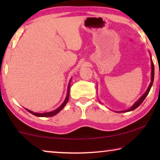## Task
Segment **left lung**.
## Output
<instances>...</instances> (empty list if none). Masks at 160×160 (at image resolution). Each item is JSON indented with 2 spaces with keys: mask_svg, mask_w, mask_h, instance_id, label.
<instances>
[{
  "mask_svg": "<svg viewBox=\"0 0 160 160\" xmlns=\"http://www.w3.org/2000/svg\"><path fill=\"white\" fill-rule=\"evenodd\" d=\"M152 59V58H151ZM151 62H152V78H151V83H150V84H149V86H148V89H146V92L143 94V95L141 96V98H139V100H138V101H136L134 103V105H133V106L131 107V108H130V109H128V110H127V111H119V112H118V113H122V112H128V111H133V110H135V108H138V107L140 105H141L142 102H143V101L144 100H145V98H146V96L148 95V92H149V91H150V89H151V87H152V84H153V82H154V63H153V61H152V60H151Z\"/></svg>",
  "mask_w": 160,
  "mask_h": 160,
  "instance_id": "8db88e82",
  "label": "left lung"
}]
</instances>
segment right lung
Wrapping results in <instances>:
<instances>
[{
  "mask_svg": "<svg viewBox=\"0 0 160 160\" xmlns=\"http://www.w3.org/2000/svg\"><path fill=\"white\" fill-rule=\"evenodd\" d=\"M71 79L70 80L68 87L67 96H66V98H65L64 102H62V105H61V106L59 107V108L55 109L54 111H51V112H47V113H35V112H33V111L28 110V109H27V108H25V109L28 111V112H30V113H32V114H33L34 116H36V117H53V116L56 115L57 113H58L61 110H62L63 108H64L65 106L66 105V103L68 102V101L69 94H70V84H71Z\"/></svg>",
  "mask_w": 160,
  "mask_h": 160,
  "instance_id": "add662e5",
  "label": "right lung"
}]
</instances>
